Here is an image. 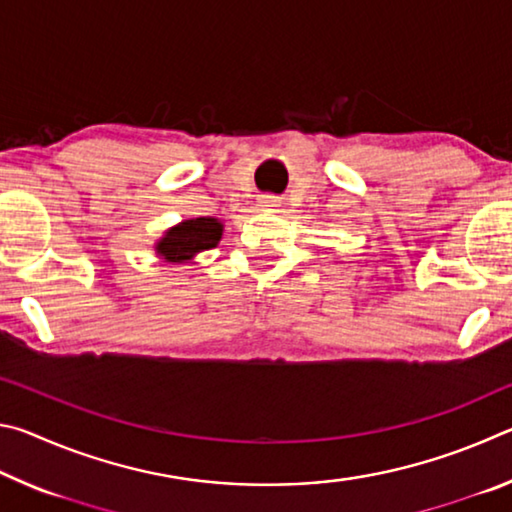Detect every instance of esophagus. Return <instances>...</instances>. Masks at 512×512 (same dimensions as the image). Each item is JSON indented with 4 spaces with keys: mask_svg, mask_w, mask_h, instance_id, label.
<instances>
[{
    "mask_svg": "<svg viewBox=\"0 0 512 512\" xmlns=\"http://www.w3.org/2000/svg\"><path fill=\"white\" fill-rule=\"evenodd\" d=\"M259 205L266 207V210H273V207L280 205V201H277V196H273V194H264L262 198H259Z\"/></svg>",
    "mask_w": 512,
    "mask_h": 512,
    "instance_id": "1",
    "label": "esophagus"
}]
</instances>
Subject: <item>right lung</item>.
Here are the masks:
<instances>
[{
  "label": "right lung",
  "instance_id": "obj_1",
  "mask_svg": "<svg viewBox=\"0 0 512 512\" xmlns=\"http://www.w3.org/2000/svg\"><path fill=\"white\" fill-rule=\"evenodd\" d=\"M221 235L223 223L219 219L198 216V219H187L164 232V237L155 244V253H158L164 262H192L198 253L219 244Z\"/></svg>",
  "mask_w": 512,
  "mask_h": 512
}]
</instances>
